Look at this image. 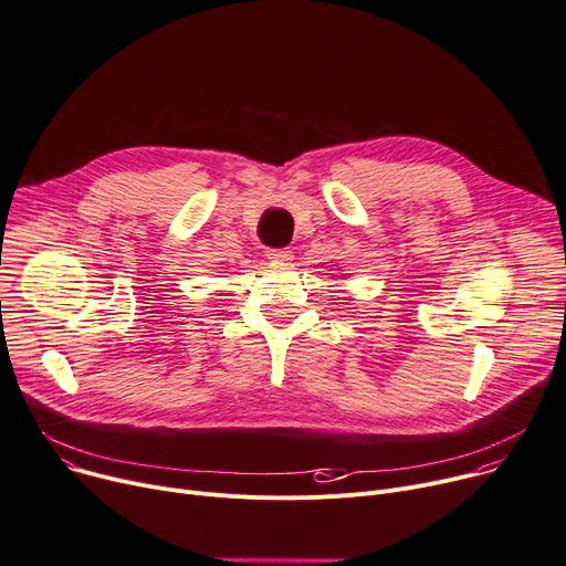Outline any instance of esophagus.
<instances>
[{
    "label": "esophagus",
    "instance_id": "esophagus-1",
    "mask_svg": "<svg viewBox=\"0 0 566 566\" xmlns=\"http://www.w3.org/2000/svg\"><path fill=\"white\" fill-rule=\"evenodd\" d=\"M268 258L274 263H290L292 251L290 249H268Z\"/></svg>",
    "mask_w": 566,
    "mask_h": 566
}]
</instances>
